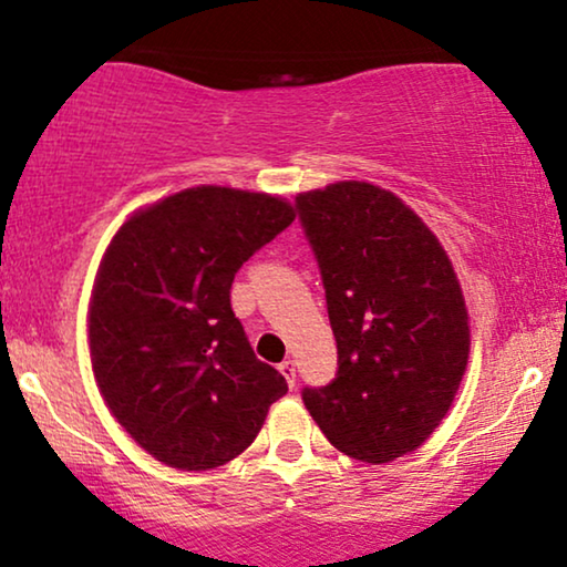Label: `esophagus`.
<instances>
[{
    "mask_svg": "<svg viewBox=\"0 0 567 567\" xmlns=\"http://www.w3.org/2000/svg\"><path fill=\"white\" fill-rule=\"evenodd\" d=\"M279 371H282V377L288 379L290 386H296V361H290L288 358V361L279 363Z\"/></svg>",
    "mask_w": 567,
    "mask_h": 567,
    "instance_id": "esophagus-1",
    "label": "esophagus"
}]
</instances>
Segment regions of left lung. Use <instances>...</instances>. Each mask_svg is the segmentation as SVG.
Masks as SVG:
<instances>
[{"instance_id":"1","label":"left lung","mask_w":567,"mask_h":567,"mask_svg":"<svg viewBox=\"0 0 567 567\" xmlns=\"http://www.w3.org/2000/svg\"><path fill=\"white\" fill-rule=\"evenodd\" d=\"M319 264L337 371L303 403L340 453L390 463L440 426L468 363V313L447 254L398 196L337 183L296 198Z\"/></svg>"}]
</instances>
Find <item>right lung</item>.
I'll list each match as a JSON object with an SVG mask.
<instances>
[{
	"instance_id": "right-lung-1",
	"label": "right lung",
	"mask_w": 567,
	"mask_h": 567,
	"mask_svg": "<svg viewBox=\"0 0 567 567\" xmlns=\"http://www.w3.org/2000/svg\"><path fill=\"white\" fill-rule=\"evenodd\" d=\"M292 219L282 198L200 185L114 235L89 317L93 377L114 419L156 461L183 471L225 465L288 392L250 348L230 288Z\"/></svg>"
}]
</instances>
